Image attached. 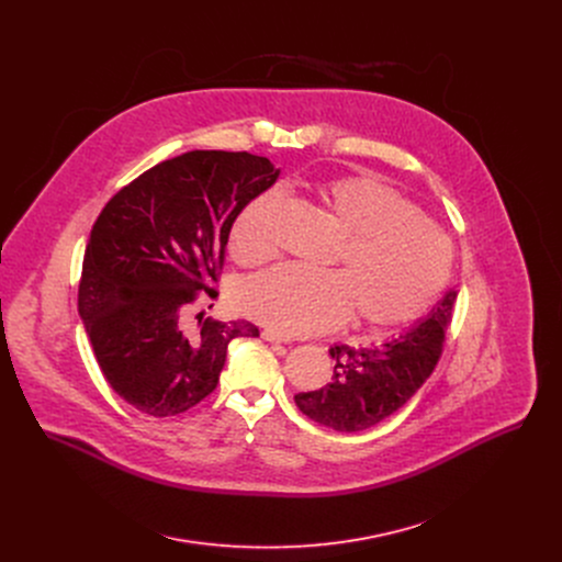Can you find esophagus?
<instances>
[{
	"label": "esophagus",
	"mask_w": 562,
	"mask_h": 562,
	"mask_svg": "<svg viewBox=\"0 0 562 562\" xmlns=\"http://www.w3.org/2000/svg\"><path fill=\"white\" fill-rule=\"evenodd\" d=\"M262 338H265L267 342H291L289 338H284L282 334H278V331H273V329H265V331H262Z\"/></svg>",
	"instance_id": "1"
}]
</instances>
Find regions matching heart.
I'll return each mask as SVG.
<instances>
[{
  "label": "heart",
  "mask_w": 562,
  "mask_h": 562,
  "mask_svg": "<svg viewBox=\"0 0 562 562\" xmlns=\"http://www.w3.org/2000/svg\"><path fill=\"white\" fill-rule=\"evenodd\" d=\"M319 202L347 231L334 269L282 265L237 291L251 317L284 336L323 334L347 323L393 329L423 315L449 282V235L378 176H345L317 189ZM282 195L269 189L233 220L228 249L256 267L276 256L273 222Z\"/></svg>",
  "instance_id": "b5f03b06"
}]
</instances>
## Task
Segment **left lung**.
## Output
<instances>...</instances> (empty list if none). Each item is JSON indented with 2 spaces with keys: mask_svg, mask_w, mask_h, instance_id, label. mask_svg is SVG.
I'll list each match as a JSON object with an SVG mask.
<instances>
[{
  "mask_svg": "<svg viewBox=\"0 0 562 562\" xmlns=\"http://www.w3.org/2000/svg\"><path fill=\"white\" fill-rule=\"evenodd\" d=\"M456 295L453 289L447 291L416 327L380 347H331L334 378L327 386L297 393L300 412L317 425L349 434L389 418L434 373L451 325Z\"/></svg>",
  "mask_w": 562,
  "mask_h": 562,
  "instance_id": "obj_1",
  "label": "left lung"
}]
</instances>
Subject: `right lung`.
I'll return each instance as SVG.
<instances>
[{
	"instance_id": "add662e5",
	"label": "right lung",
	"mask_w": 562,
	"mask_h": 562,
	"mask_svg": "<svg viewBox=\"0 0 562 562\" xmlns=\"http://www.w3.org/2000/svg\"><path fill=\"white\" fill-rule=\"evenodd\" d=\"M247 150H189L120 189L93 224L77 308L111 389L137 412L171 418L213 393L233 338H258L247 319L184 315L211 300L233 220L278 180ZM213 306V304H211Z\"/></svg>"
}]
</instances>
